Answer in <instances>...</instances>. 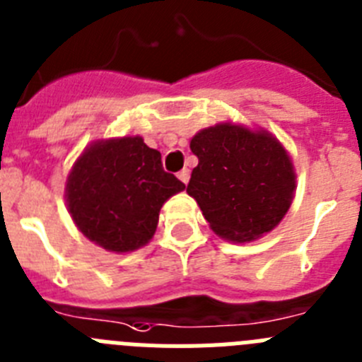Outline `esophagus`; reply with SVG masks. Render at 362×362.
<instances>
[{"instance_id":"34e87169","label":"esophagus","mask_w":362,"mask_h":362,"mask_svg":"<svg viewBox=\"0 0 362 362\" xmlns=\"http://www.w3.org/2000/svg\"><path fill=\"white\" fill-rule=\"evenodd\" d=\"M177 177L180 178V182H184V184H187L189 182V169H182V171L177 173Z\"/></svg>"}]
</instances>
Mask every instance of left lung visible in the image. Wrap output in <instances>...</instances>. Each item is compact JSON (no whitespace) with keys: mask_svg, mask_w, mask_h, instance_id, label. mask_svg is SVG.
Instances as JSON below:
<instances>
[{"mask_svg":"<svg viewBox=\"0 0 362 362\" xmlns=\"http://www.w3.org/2000/svg\"><path fill=\"white\" fill-rule=\"evenodd\" d=\"M191 151L199 165L187 193L220 237L233 242L262 237L290 209L293 165L272 134L218 124L194 134Z\"/></svg>","mask_w":362,"mask_h":362,"instance_id":"8db88e82","label":"left lung"}]
</instances>
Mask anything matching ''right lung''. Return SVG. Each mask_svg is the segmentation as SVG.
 Wrapping results in <instances>:
<instances>
[{"label": "right lung", "instance_id": "1", "mask_svg": "<svg viewBox=\"0 0 362 362\" xmlns=\"http://www.w3.org/2000/svg\"><path fill=\"white\" fill-rule=\"evenodd\" d=\"M184 187L163 171L158 151L140 136H125L83 151L69 175L67 206L89 240L125 253L151 240L160 207Z\"/></svg>", "mask_w": 362, "mask_h": 362}]
</instances>
